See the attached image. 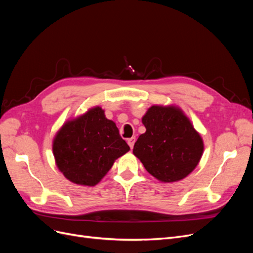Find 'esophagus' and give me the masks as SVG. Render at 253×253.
Segmentation results:
<instances>
[{
    "label": "esophagus",
    "instance_id": "obj_1",
    "mask_svg": "<svg viewBox=\"0 0 253 253\" xmlns=\"http://www.w3.org/2000/svg\"><path fill=\"white\" fill-rule=\"evenodd\" d=\"M135 137H131V138H128L127 140H126V142H127V144L129 145V148L131 149H133V147H134V143H135Z\"/></svg>",
    "mask_w": 253,
    "mask_h": 253
}]
</instances>
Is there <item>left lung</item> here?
Returning <instances> with one entry per match:
<instances>
[{
	"label": "left lung",
	"instance_id": "8db88e82",
	"mask_svg": "<svg viewBox=\"0 0 253 253\" xmlns=\"http://www.w3.org/2000/svg\"><path fill=\"white\" fill-rule=\"evenodd\" d=\"M141 120L145 133L133 153L145 170L162 182L187 177L200 163L204 141L186 114L176 105H152Z\"/></svg>",
	"mask_w": 253,
	"mask_h": 253
}]
</instances>
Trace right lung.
<instances>
[{"label": "right lung", "mask_w": 253, "mask_h": 253, "mask_svg": "<svg viewBox=\"0 0 253 253\" xmlns=\"http://www.w3.org/2000/svg\"><path fill=\"white\" fill-rule=\"evenodd\" d=\"M128 151L116 124L105 117L100 106L64 122L52 140L59 171L81 186L97 185L115 160Z\"/></svg>", "instance_id": "right-lung-1"}]
</instances>
